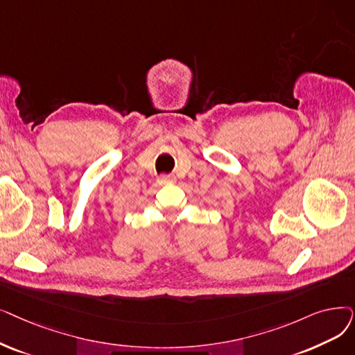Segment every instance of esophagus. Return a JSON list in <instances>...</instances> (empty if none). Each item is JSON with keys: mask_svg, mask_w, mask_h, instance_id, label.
I'll list each match as a JSON object with an SVG mask.
<instances>
[{"mask_svg": "<svg viewBox=\"0 0 355 355\" xmlns=\"http://www.w3.org/2000/svg\"><path fill=\"white\" fill-rule=\"evenodd\" d=\"M159 181H161L162 184L174 182V181H175V177H174V175H161V177H159Z\"/></svg>", "mask_w": 355, "mask_h": 355, "instance_id": "obj_1", "label": "esophagus"}]
</instances>
